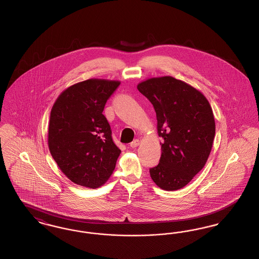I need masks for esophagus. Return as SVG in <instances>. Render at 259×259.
<instances>
[{
  "instance_id": "1",
  "label": "esophagus",
  "mask_w": 259,
  "mask_h": 259,
  "mask_svg": "<svg viewBox=\"0 0 259 259\" xmlns=\"http://www.w3.org/2000/svg\"><path fill=\"white\" fill-rule=\"evenodd\" d=\"M140 145V140H138V139H136V140H134L131 144H130V147L132 148H135L138 147Z\"/></svg>"
}]
</instances>
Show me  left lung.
I'll list each match as a JSON object with an SVG mask.
<instances>
[{
    "label": "left lung",
    "instance_id": "left-lung-1",
    "mask_svg": "<svg viewBox=\"0 0 259 259\" xmlns=\"http://www.w3.org/2000/svg\"><path fill=\"white\" fill-rule=\"evenodd\" d=\"M138 90L156 112L161 144L159 164L149 174L155 185L167 191L183 188L209 158L215 123L209 101L196 88L170 75L151 77Z\"/></svg>",
    "mask_w": 259,
    "mask_h": 259
}]
</instances>
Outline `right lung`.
Returning <instances> with one entry per match:
<instances>
[{
  "label": "right lung",
  "mask_w": 259,
  "mask_h": 259,
  "mask_svg": "<svg viewBox=\"0 0 259 259\" xmlns=\"http://www.w3.org/2000/svg\"><path fill=\"white\" fill-rule=\"evenodd\" d=\"M120 81L90 78L65 89L50 112L49 148L64 175L76 185L97 188L115 168L121 150L103 114Z\"/></svg>",
  "instance_id": "add662e5"
}]
</instances>
